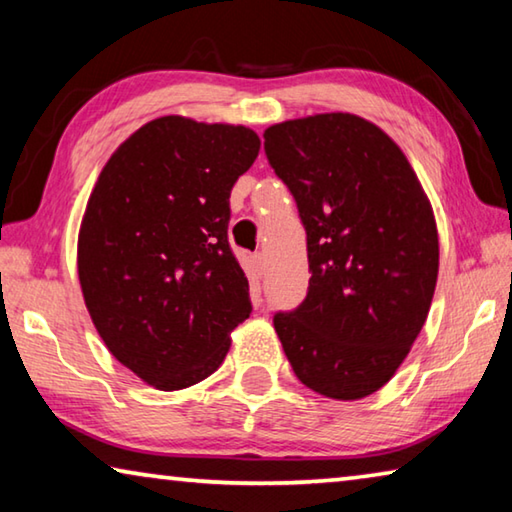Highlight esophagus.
I'll use <instances>...</instances> for the list:
<instances>
[{"mask_svg":"<svg viewBox=\"0 0 512 512\" xmlns=\"http://www.w3.org/2000/svg\"><path fill=\"white\" fill-rule=\"evenodd\" d=\"M250 259H253V268H255L257 277H262L264 271H266V259H264V255H262V253H255Z\"/></svg>","mask_w":512,"mask_h":512,"instance_id":"34e87169","label":"esophagus"}]
</instances>
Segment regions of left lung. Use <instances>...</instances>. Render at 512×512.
Masks as SVG:
<instances>
[{"label":"left lung","mask_w":512,"mask_h":512,"mask_svg":"<svg viewBox=\"0 0 512 512\" xmlns=\"http://www.w3.org/2000/svg\"><path fill=\"white\" fill-rule=\"evenodd\" d=\"M264 151L307 232L309 287L273 316L296 377L361 400L395 375L427 320L438 230L409 160L348 112L266 128Z\"/></svg>","instance_id":"left-lung-1"}]
</instances>
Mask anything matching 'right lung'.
I'll return each instance as SVG.
<instances>
[{"instance_id":"right-lung-1","label":"right lung","mask_w":512,"mask_h":512,"mask_svg":"<svg viewBox=\"0 0 512 512\" xmlns=\"http://www.w3.org/2000/svg\"><path fill=\"white\" fill-rule=\"evenodd\" d=\"M257 153L246 126L169 115L128 137L92 189L79 235L85 307L146 384L180 391L210 377L253 311L228 223Z\"/></svg>"}]
</instances>
